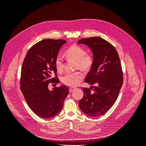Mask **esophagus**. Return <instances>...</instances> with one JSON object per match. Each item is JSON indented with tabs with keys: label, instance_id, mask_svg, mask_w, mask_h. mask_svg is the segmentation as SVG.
Listing matches in <instances>:
<instances>
[{
	"label": "esophagus",
	"instance_id": "34e87169",
	"mask_svg": "<svg viewBox=\"0 0 146 146\" xmlns=\"http://www.w3.org/2000/svg\"><path fill=\"white\" fill-rule=\"evenodd\" d=\"M74 90H75V88H70L69 89V92H73Z\"/></svg>",
	"mask_w": 146,
	"mask_h": 146
}]
</instances>
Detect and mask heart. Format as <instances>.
Instances as JSON below:
<instances>
[{
    "mask_svg": "<svg viewBox=\"0 0 146 146\" xmlns=\"http://www.w3.org/2000/svg\"><path fill=\"white\" fill-rule=\"evenodd\" d=\"M66 58L76 61V67L83 70H88L93 64V57L91 55L86 54L83 48L74 45L70 46L65 51ZM55 66L57 71L61 72L64 69V61L60 55L56 56L55 60ZM83 74L80 72H67L61 78V81L64 85L69 86H77L83 80Z\"/></svg>",
    "mask_w": 146,
    "mask_h": 146,
    "instance_id": "b5f03b06",
    "label": "heart"
}]
</instances>
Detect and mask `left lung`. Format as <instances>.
I'll list each match as a JSON object with an SVG mask.
<instances>
[{
  "instance_id": "8db88e82",
  "label": "left lung",
  "mask_w": 146,
  "mask_h": 146,
  "mask_svg": "<svg viewBox=\"0 0 146 146\" xmlns=\"http://www.w3.org/2000/svg\"><path fill=\"white\" fill-rule=\"evenodd\" d=\"M78 44L88 46L93 54V64L85 82L92 86L83 88V97L79 107L88 116L103 115L111 108L123 83L120 59L114 47L100 37L83 38ZM94 88V92L90 90Z\"/></svg>"
}]
</instances>
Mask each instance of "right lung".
I'll return each instance as SVG.
<instances>
[{"label": "right lung", "mask_w": 146, "mask_h": 146, "mask_svg": "<svg viewBox=\"0 0 146 146\" xmlns=\"http://www.w3.org/2000/svg\"><path fill=\"white\" fill-rule=\"evenodd\" d=\"M65 40L44 39L31 47L22 66L21 90L30 109L39 117L56 116L69 94L65 85L48 89L50 82L58 83L55 60ZM56 74V77L52 78Z\"/></svg>", "instance_id": "1"}]
</instances>
